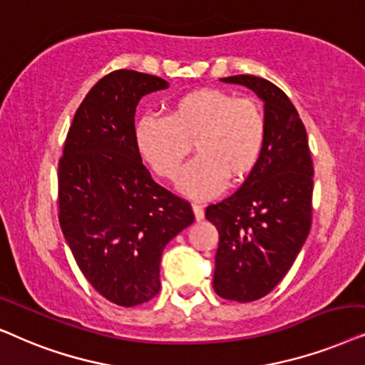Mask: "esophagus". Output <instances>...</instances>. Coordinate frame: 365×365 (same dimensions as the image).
Instances as JSON below:
<instances>
[{
  "instance_id": "obj_1",
  "label": "esophagus",
  "mask_w": 365,
  "mask_h": 365,
  "mask_svg": "<svg viewBox=\"0 0 365 365\" xmlns=\"http://www.w3.org/2000/svg\"><path fill=\"white\" fill-rule=\"evenodd\" d=\"M192 208H193V213H195L197 222L203 220V217H205V212H203V207L200 205V203H192Z\"/></svg>"
}]
</instances>
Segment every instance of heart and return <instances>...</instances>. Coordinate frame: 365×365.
<instances>
[{"instance_id":"obj_1","label":"heart","mask_w":365,"mask_h":365,"mask_svg":"<svg viewBox=\"0 0 365 365\" xmlns=\"http://www.w3.org/2000/svg\"><path fill=\"white\" fill-rule=\"evenodd\" d=\"M267 121L250 98L215 88L178 96L168 116L145 115L135 126V143L160 177L173 180L195 143L198 157L183 170L178 188L187 195H217L225 182H240L257 167L265 147Z\"/></svg>"}]
</instances>
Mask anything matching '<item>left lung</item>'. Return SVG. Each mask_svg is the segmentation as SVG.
<instances>
[{
  "label": "left lung",
  "mask_w": 365,
  "mask_h": 365,
  "mask_svg": "<svg viewBox=\"0 0 365 365\" xmlns=\"http://www.w3.org/2000/svg\"><path fill=\"white\" fill-rule=\"evenodd\" d=\"M220 81L254 91L267 121L257 167L233 195L205 210L218 230L213 289L223 299L252 302L275 289L307 240L314 167L305 126L279 86L252 75Z\"/></svg>",
  "instance_id": "obj_1"
}]
</instances>
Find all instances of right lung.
<instances>
[{
  "mask_svg": "<svg viewBox=\"0 0 365 365\" xmlns=\"http://www.w3.org/2000/svg\"><path fill=\"white\" fill-rule=\"evenodd\" d=\"M168 88L163 78L116 70L78 106L58 163L60 225L96 292L121 307L160 290L165 245L195 220L190 203L160 187L135 143L142 96Z\"/></svg>",
  "mask_w": 365,
  "mask_h": 365,
  "instance_id": "1",
  "label": "right lung"
}]
</instances>
